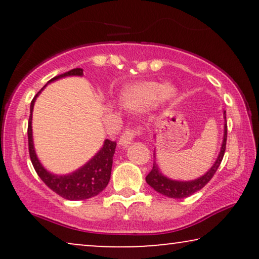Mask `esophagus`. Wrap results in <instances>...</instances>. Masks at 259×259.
<instances>
[{
  "instance_id": "1",
  "label": "esophagus",
  "mask_w": 259,
  "mask_h": 259,
  "mask_svg": "<svg viewBox=\"0 0 259 259\" xmlns=\"http://www.w3.org/2000/svg\"><path fill=\"white\" fill-rule=\"evenodd\" d=\"M141 133H143V128H141V127H137V128H127L125 132L120 136V146H128V145L133 141L134 138L137 136H140Z\"/></svg>"
}]
</instances>
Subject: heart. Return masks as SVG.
Masks as SVG:
<instances>
[{"mask_svg":"<svg viewBox=\"0 0 259 259\" xmlns=\"http://www.w3.org/2000/svg\"><path fill=\"white\" fill-rule=\"evenodd\" d=\"M178 94V88L172 83L161 84L157 81H143L123 90L120 102L125 108L141 111L154 104L158 99L169 101Z\"/></svg>","mask_w":259,"mask_h":259,"instance_id":"heart-1","label":"heart"}]
</instances>
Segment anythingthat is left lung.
Instances as JSON below:
<instances>
[{"label":"left lung","mask_w":259,"mask_h":259,"mask_svg":"<svg viewBox=\"0 0 259 259\" xmlns=\"http://www.w3.org/2000/svg\"><path fill=\"white\" fill-rule=\"evenodd\" d=\"M224 138H223V143L221 147V152H219L217 160L212 167L205 173L204 176L199 177V178L190 180V182H179V180H172L165 177L159 169L157 162H155V153H154V161H153V167H152L151 172L148 173L146 177V183L151 187L157 191V192L164 194V196L168 198H186L189 196H192L193 193H196L197 191L203 189L206 184L212 179V177L217 171L219 165L224 157L225 148H226V138H228V125H226V112L224 111Z\"/></svg>","instance_id":"obj_1"}]
</instances>
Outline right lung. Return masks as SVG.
<instances>
[{
    "instance_id": "right-lung-1",
    "label": "right lung",
    "mask_w": 259,
    "mask_h": 259,
    "mask_svg": "<svg viewBox=\"0 0 259 259\" xmlns=\"http://www.w3.org/2000/svg\"><path fill=\"white\" fill-rule=\"evenodd\" d=\"M83 70L81 68H74L69 72H66L53 77L52 80L48 81L53 82V81L61 79V77L66 76H82ZM46 87V86H45ZM44 87V88H45ZM42 88V90H44ZM41 90V91H42ZM41 91L35 95L30 104V115L29 121H28V147H29V155L31 164H33L35 171H36L37 176L40 177L42 182L47 185L49 189L58 193L59 196L68 200H83L88 199L97 196L104 191L107 186V184L111 179V172H112V164H113V155L115 153L116 143L115 141L106 139L104 143V146L101 150L91 159L90 161L86 162L83 166H81L79 169L74 171L69 175L65 176H58L53 175L49 171H47L40 160L37 159V155L35 153L34 143H33V131H31V115H33V108L34 104L38 94Z\"/></svg>"
}]
</instances>
